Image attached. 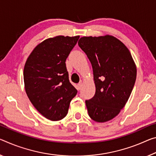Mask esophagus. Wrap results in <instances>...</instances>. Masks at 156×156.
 <instances>
[{
	"label": "esophagus",
	"mask_w": 156,
	"mask_h": 156,
	"mask_svg": "<svg viewBox=\"0 0 156 156\" xmlns=\"http://www.w3.org/2000/svg\"><path fill=\"white\" fill-rule=\"evenodd\" d=\"M82 87H83V83H80L78 84L77 89H78V90H80L81 88H82Z\"/></svg>",
	"instance_id": "obj_1"
}]
</instances>
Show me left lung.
<instances>
[{"label": "left lung", "instance_id": "obj_1", "mask_svg": "<svg viewBox=\"0 0 156 156\" xmlns=\"http://www.w3.org/2000/svg\"><path fill=\"white\" fill-rule=\"evenodd\" d=\"M78 46L93 69L96 92L86 100L89 116L96 122H106L119 115L134 87L137 69L129 50L115 37H83Z\"/></svg>", "mask_w": 156, "mask_h": 156}]
</instances>
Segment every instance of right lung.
<instances>
[{"label": "right lung", "instance_id": "obj_1", "mask_svg": "<svg viewBox=\"0 0 156 156\" xmlns=\"http://www.w3.org/2000/svg\"><path fill=\"white\" fill-rule=\"evenodd\" d=\"M80 36H56L38 44L27 59L23 70L25 90L38 112L51 121L67 115L77 94L69 80L66 60Z\"/></svg>", "mask_w": 156, "mask_h": 156}]
</instances>
